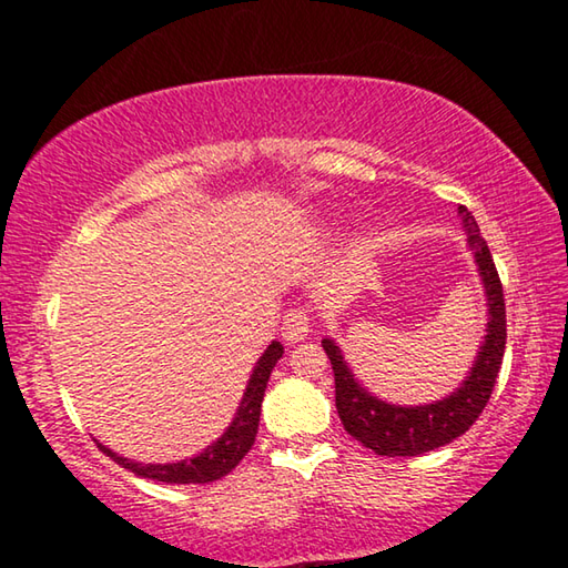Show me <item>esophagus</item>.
Masks as SVG:
<instances>
[{"mask_svg": "<svg viewBox=\"0 0 568 568\" xmlns=\"http://www.w3.org/2000/svg\"><path fill=\"white\" fill-rule=\"evenodd\" d=\"M283 338L287 343H297L305 341V335L311 333V315H307L305 307H291L283 315Z\"/></svg>", "mask_w": 568, "mask_h": 568, "instance_id": "obj_1", "label": "esophagus"}]
</instances>
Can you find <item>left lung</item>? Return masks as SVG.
Wrapping results in <instances>:
<instances>
[{
	"label": "left lung",
	"instance_id": "1",
	"mask_svg": "<svg viewBox=\"0 0 568 568\" xmlns=\"http://www.w3.org/2000/svg\"><path fill=\"white\" fill-rule=\"evenodd\" d=\"M458 213L464 217L468 245L474 250L480 281H484L486 287L488 328L478 358L474 368H470V376L454 396L430 403V406H390V403H383L361 388L353 381L348 365L343 363L338 345L328 338L323 341V351L328 353L333 365L335 408H338L343 428L378 456H418L464 436L480 413H484L494 393L498 371H501L506 351L504 285L494 265L491 250H488L486 240L480 237L476 217L464 205L458 207Z\"/></svg>",
	"mask_w": 568,
	"mask_h": 568
}]
</instances>
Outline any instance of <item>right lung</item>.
Returning <instances> with one entry per match:
<instances>
[{
    "label": "right lung",
    "mask_w": 568,
    "mask_h": 568,
    "mask_svg": "<svg viewBox=\"0 0 568 568\" xmlns=\"http://www.w3.org/2000/svg\"><path fill=\"white\" fill-rule=\"evenodd\" d=\"M281 355H283L281 343L273 341L267 345L263 358L255 365L253 376H250L235 420L230 423L225 434L220 436L213 446H207L200 456L182 460V464L155 466V464H134V460L112 454V450L104 446H100V450L102 454H108L114 464L132 470L134 476L162 480V484H210V480L223 478L245 458L247 450L255 444L257 420H261V406H263L267 378H271V373L275 368V363L281 361Z\"/></svg>",
    "instance_id": "add662e5"
}]
</instances>
